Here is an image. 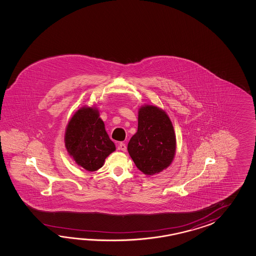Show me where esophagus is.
Returning a JSON list of instances; mask_svg holds the SVG:
<instances>
[{
  "label": "esophagus",
  "instance_id": "34e87169",
  "mask_svg": "<svg viewBox=\"0 0 256 256\" xmlns=\"http://www.w3.org/2000/svg\"><path fill=\"white\" fill-rule=\"evenodd\" d=\"M119 149H120V151H122V152H126V149H127L126 144L120 142V144H119Z\"/></svg>",
  "mask_w": 256,
  "mask_h": 256
}]
</instances>
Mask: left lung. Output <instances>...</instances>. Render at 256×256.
Returning a JSON list of instances; mask_svg holds the SVG:
<instances>
[{
    "label": "left lung",
    "instance_id": "obj_1",
    "mask_svg": "<svg viewBox=\"0 0 256 256\" xmlns=\"http://www.w3.org/2000/svg\"><path fill=\"white\" fill-rule=\"evenodd\" d=\"M127 149L137 168L148 176L168 168L176 149L174 127L168 114L158 106H141L138 129Z\"/></svg>",
    "mask_w": 256,
    "mask_h": 256
}]
</instances>
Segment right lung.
Masks as SVG:
<instances>
[{
  "instance_id": "1",
  "label": "right lung",
  "mask_w": 256,
  "mask_h": 256,
  "mask_svg": "<svg viewBox=\"0 0 256 256\" xmlns=\"http://www.w3.org/2000/svg\"><path fill=\"white\" fill-rule=\"evenodd\" d=\"M65 146L78 166L92 172L102 168L116 150L95 106H83L72 115L66 127Z\"/></svg>"
}]
</instances>
